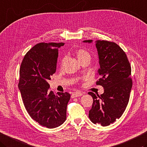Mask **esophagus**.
<instances>
[{"label": "esophagus", "mask_w": 147, "mask_h": 147, "mask_svg": "<svg viewBox=\"0 0 147 147\" xmlns=\"http://www.w3.org/2000/svg\"><path fill=\"white\" fill-rule=\"evenodd\" d=\"M82 96H83L82 92H74L71 95V97H72V98H74V97H80Z\"/></svg>", "instance_id": "34e87169"}]
</instances>
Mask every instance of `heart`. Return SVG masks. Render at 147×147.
I'll list each match as a JSON object with an SVG mask.
<instances>
[{
	"label": "heart",
	"instance_id": "heart-1",
	"mask_svg": "<svg viewBox=\"0 0 147 147\" xmlns=\"http://www.w3.org/2000/svg\"><path fill=\"white\" fill-rule=\"evenodd\" d=\"M75 55L77 57L78 60H79L80 62H81L83 60H84L87 59H90V55H89L88 52L87 51L84 50V49H78L75 51ZM64 62V59L62 60V62Z\"/></svg>",
	"mask_w": 147,
	"mask_h": 147
}]
</instances>
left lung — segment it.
I'll return each instance as SVG.
<instances>
[{
    "instance_id": "8db88e82",
    "label": "left lung",
    "mask_w": 147,
    "mask_h": 147,
    "mask_svg": "<svg viewBox=\"0 0 147 147\" xmlns=\"http://www.w3.org/2000/svg\"><path fill=\"white\" fill-rule=\"evenodd\" d=\"M96 46L100 65L96 85L104 88V93L88 92L93 98L88 117L94 123L107 126L119 119L127 107L133 85L131 67L125 53L115 42L97 40Z\"/></svg>"
}]
</instances>
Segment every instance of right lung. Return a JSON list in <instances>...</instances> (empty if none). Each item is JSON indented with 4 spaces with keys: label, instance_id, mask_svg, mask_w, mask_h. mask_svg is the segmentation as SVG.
<instances>
[{
    "label": "right lung",
    "instance_id": "add662e5",
    "mask_svg": "<svg viewBox=\"0 0 147 147\" xmlns=\"http://www.w3.org/2000/svg\"><path fill=\"white\" fill-rule=\"evenodd\" d=\"M64 42H40L25 54L20 69L18 88L26 110L33 120L48 128H55L66 119L71 95L54 94L48 80L55 73L58 49Z\"/></svg>",
    "mask_w": 147,
    "mask_h": 147
}]
</instances>
